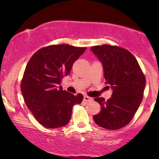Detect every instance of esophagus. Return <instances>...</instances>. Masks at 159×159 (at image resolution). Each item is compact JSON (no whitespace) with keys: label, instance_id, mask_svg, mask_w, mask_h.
I'll list each match as a JSON object with an SVG mask.
<instances>
[{"label":"esophagus","instance_id":"1","mask_svg":"<svg viewBox=\"0 0 159 159\" xmlns=\"http://www.w3.org/2000/svg\"><path fill=\"white\" fill-rule=\"evenodd\" d=\"M84 101L86 102H92L93 101V98L90 97L88 96H84Z\"/></svg>","mask_w":159,"mask_h":159}]
</instances>
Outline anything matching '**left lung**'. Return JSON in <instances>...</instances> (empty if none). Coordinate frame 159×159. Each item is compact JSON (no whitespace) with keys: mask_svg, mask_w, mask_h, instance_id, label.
I'll return each instance as SVG.
<instances>
[{"mask_svg":"<svg viewBox=\"0 0 159 159\" xmlns=\"http://www.w3.org/2000/svg\"><path fill=\"white\" fill-rule=\"evenodd\" d=\"M91 51L103 66L104 78L113 89L111 97L95 98L101 111L93 116L95 123L109 130L128 125L143 100L146 78L134 56L116 45H96Z\"/></svg>","mask_w":159,"mask_h":159,"instance_id":"8db88e82","label":"left lung"}]
</instances>
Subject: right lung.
Wrapping results in <instances>:
<instances>
[{
  "label": "right lung",
  "mask_w": 159,
  "mask_h": 159,
  "mask_svg": "<svg viewBox=\"0 0 159 159\" xmlns=\"http://www.w3.org/2000/svg\"><path fill=\"white\" fill-rule=\"evenodd\" d=\"M86 48L67 44L48 45L38 50L27 63L21 93L28 109L43 126H64L71 119L74 105L81 103L83 95L75 96L59 84Z\"/></svg>",
  "instance_id": "right-lung-1"
}]
</instances>
